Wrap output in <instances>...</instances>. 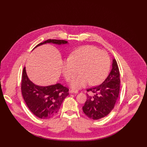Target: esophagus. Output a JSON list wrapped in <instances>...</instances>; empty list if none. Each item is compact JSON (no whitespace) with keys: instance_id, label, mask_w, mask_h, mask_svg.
<instances>
[{"instance_id":"obj_1","label":"esophagus","mask_w":147,"mask_h":147,"mask_svg":"<svg viewBox=\"0 0 147 147\" xmlns=\"http://www.w3.org/2000/svg\"><path fill=\"white\" fill-rule=\"evenodd\" d=\"M78 92V90H71L70 91V93H74V94H77Z\"/></svg>"}]
</instances>
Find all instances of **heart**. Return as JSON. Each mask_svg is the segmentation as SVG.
<instances>
[{
    "instance_id": "1",
    "label": "heart",
    "mask_w": 147,
    "mask_h": 147,
    "mask_svg": "<svg viewBox=\"0 0 147 147\" xmlns=\"http://www.w3.org/2000/svg\"><path fill=\"white\" fill-rule=\"evenodd\" d=\"M111 61L108 54L92 45L81 47L71 53L63 64L62 73L67 82L71 81L78 74H81L72 83L73 88L86 86H96L102 82L108 74Z\"/></svg>"
}]
</instances>
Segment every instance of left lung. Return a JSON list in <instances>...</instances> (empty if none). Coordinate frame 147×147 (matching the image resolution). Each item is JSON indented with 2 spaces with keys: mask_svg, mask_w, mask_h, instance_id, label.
<instances>
[{
  "mask_svg": "<svg viewBox=\"0 0 147 147\" xmlns=\"http://www.w3.org/2000/svg\"><path fill=\"white\" fill-rule=\"evenodd\" d=\"M120 73L116 60H113L112 69L100 85L90 88L87 91V98L82 111L89 118L98 120L107 116L114 108L120 91Z\"/></svg>",
  "mask_w": 147,
  "mask_h": 147,
  "instance_id": "left-lung-1",
  "label": "left lung"
}]
</instances>
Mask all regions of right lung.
<instances>
[{
  "mask_svg": "<svg viewBox=\"0 0 147 147\" xmlns=\"http://www.w3.org/2000/svg\"><path fill=\"white\" fill-rule=\"evenodd\" d=\"M46 43L60 45L67 44V41L50 39L38 44L35 47ZM21 89L24 100L30 111L42 119H51L56 115L63 101L69 94V88L59 83L47 87L34 84L28 79L26 67L23 70Z\"/></svg>",
  "mask_w": 147,
  "mask_h": 147,
  "instance_id": "obj_1",
  "label": "right lung"
}]
</instances>
